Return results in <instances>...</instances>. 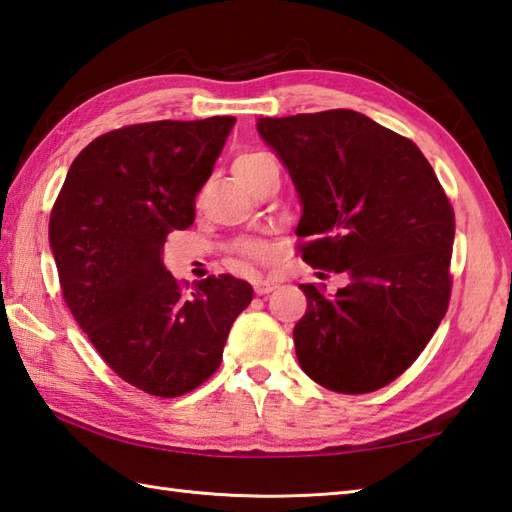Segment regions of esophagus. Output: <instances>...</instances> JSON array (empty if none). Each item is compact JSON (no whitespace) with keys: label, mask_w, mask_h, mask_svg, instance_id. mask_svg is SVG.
Wrapping results in <instances>:
<instances>
[{"label":"esophagus","mask_w":512,"mask_h":512,"mask_svg":"<svg viewBox=\"0 0 512 512\" xmlns=\"http://www.w3.org/2000/svg\"><path fill=\"white\" fill-rule=\"evenodd\" d=\"M253 288H255L257 295H268V292H273L277 288V281L268 279V277H255Z\"/></svg>","instance_id":"esophagus-1"}]
</instances>
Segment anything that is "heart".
Masks as SVG:
<instances>
[{
  "label": "heart",
  "mask_w": 512,
  "mask_h": 512,
  "mask_svg": "<svg viewBox=\"0 0 512 512\" xmlns=\"http://www.w3.org/2000/svg\"><path fill=\"white\" fill-rule=\"evenodd\" d=\"M270 169H277V162L273 156H268L266 151H246V154L237 156V160L233 162V173L239 180V184L255 180ZM237 250L250 259H266L268 257V246L262 242H255V239H244V242H239Z\"/></svg>",
  "instance_id": "1"
}]
</instances>
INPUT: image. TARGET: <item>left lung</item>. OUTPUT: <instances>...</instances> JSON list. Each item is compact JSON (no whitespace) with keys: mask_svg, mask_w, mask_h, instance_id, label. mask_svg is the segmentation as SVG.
I'll return each mask as SVG.
<instances>
[{"mask_svg":"<svg viewBox=\"0 0 512 512\" xmlns=\"http://www.w3.org/2000/svg\"><path fill=\"white\" fill-rule=\"evenodd\" d=\"M301 200V257L347 275L334 295L303 284L295 350L314 383L369 394L396 380L449 308L455 215L409 138L354 110L259 118Z\"/></svg>","mask_w":512,"mask_h":512,"instance_id":"left-lung-1","label":"left lung"}]
</instances>
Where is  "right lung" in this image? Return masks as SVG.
Segmentation results:
<instances>
[{
    "mask_svg": "<svg viewBox=\"0 0 512 512\" xmlns=\"http://www.w3.org/2000/svg\"><path fill=\"white\" fill-rule=\"evenodd\" d=\"M235 116L107 132L70 165L50 215V248L76 323L125 383L176 398L222 361L248 281L206 277L193 292L162 264L171 231L195 220Z\"/></svg>",
    "mask_w": 512,
    "mask_h": 512,
    "instance_id": "1",
    "label": "right lung"
}]
</instances>
